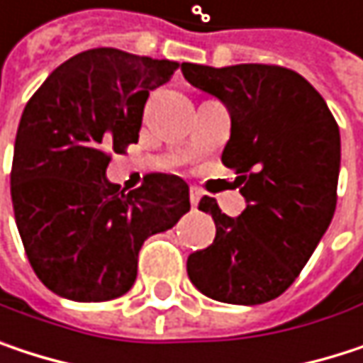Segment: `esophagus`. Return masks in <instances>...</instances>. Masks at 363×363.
I'll list each match as a JSON object with an SVG mask.
<instances>
[{"mask_svg":"<svg viewBox=\"0 0 363 363\" xmlns=\"http://www.w3.org/2000/svg\"><path fill=\"white\" fill-rule=\"evenodd\" d=\"M189 199H191V206L195 208V206L199 203V199H201V193H199L197 189H191V191H189Z\"/></svg>","mask_w":363,"mask_h":363,"instance_id":"1","label":"esophagus"}]
</instances>
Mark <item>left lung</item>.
<instances>
[{"label":"left lung","mask_w":363,"mask_h":363,"mask_svg":"<svg viewBox=\"0 0 363 363\" xmlns=\"http://www.w3.org/2000/svg\"><path fill=\"white\" fill-rule=\"evenodd\" d=\"M184 79L218 99L231 117L223 164L238 174L246 210L231 218L201 197L216 238L186 260L208 298L260 305L298 277L336 210L340 134L322 94L298 73L273 65H181Z\"/></svg>","instance_id":"1"}]
</instances>
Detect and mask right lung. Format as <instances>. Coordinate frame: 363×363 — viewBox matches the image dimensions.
I'll return each instance as SVG.
<instances>
[{"label":"right lung","mask_w":363,"mask_h":363,"mask_svg":"<svg viewBox=\"0 0 363 363\" xmlns=\"http://www.w3.org/2000/svg\"><path fill=\"white\" fill-rule=\"evenodd\" d=\"M181 65L115 48L54 69L23 111L10 177L27 258L54 294L101 303L125 294L149 235L189 212V184L149 174L123 193L107 179L109 151L138 143L149 92Z\"/></svg>","instance_id":"add662e5"}]
</instances>
